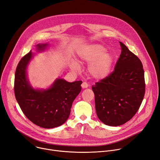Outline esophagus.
I'll list each match as a JSON object with an SVG mask.
<instances>
[{
    "label": "esophagus",
    "instance_id": "1",
    "mask_svg": "<svg viewBox=\"0 0 160 160\" xmlns=\"http://www.w3.org/2000/svg\"><path fill=\"white\" fill-rule=\"evenodd\" d=\"M88 86H89V85H88V83H87V82H83L82 83V88H83V89H85V88H88Z\"/></svg>",
    "mask_w": 160,
    "mask_h": 160
}]
</instances>
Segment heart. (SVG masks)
Wrapping results in <instances>:
<instances>
[{
	"label": "heart",
	"mask_w": 160,
	"mask_h": 160,
	"mask_svg": "<svg viewBox=\"0 0 160 160\" xmlns=\"http://www.w3.org/2000/svg\"><path fill=\"white\" fill-rule=\"evenodd\" d=\"M105 51L106 49L100 44H91L83 48L78 52V57L81 61L91 62L88 67V71L94 78H104L111 72L113 57L110 52ZM71 68L75 71L79 69V66L76 61L72 62Z\"/></svg>",
	"instance_id": "obj_1"
}]
</instances>
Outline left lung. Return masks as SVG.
Returning <instances> with one entry per match:
<instances>
[{
  "mask_svg": "<svg viewBox=\"0 0 160 160\" xmlns=\"http://www.w3.org/2000/svg\"><path fill=\"white\" fill-rule=\"evenodd\" d=\"M121 55L108 77L92 86L99 120L109 126L129 121L143 101L145 83L141 60L120 42Z\"/></svg>",
  "mask_w": 160,
  "mask_h": 160,
  "instance_id": "obj_1",
  "label": "left lung"
}]
</instances>
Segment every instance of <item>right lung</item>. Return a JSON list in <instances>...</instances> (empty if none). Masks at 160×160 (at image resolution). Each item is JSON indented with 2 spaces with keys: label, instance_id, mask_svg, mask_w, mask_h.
I'll return each mask as SVG.
<instances>
[{
  "label": "right lung",
  "instance_id": "add662e5",
  "mask_svg": "<svg viewBox=\"0 0 160 160\" xmlns=\"http://www.w3.org/2000/svg\"><path fill=\"white\" fill-rule=\"evenodd\" d=\"M48 44L36 46L43 51ZM33 57L30 51L18 63L15 75L14 91L21 110L34 124L46 129L60 126L68 119L74 100L80 92L82 81L68 82L57 78L46 89H35L27 78V68Z\"/></svg>",
  "mask_w": 160,
  "mask_h": 160
}]
</instances>
